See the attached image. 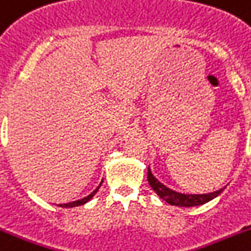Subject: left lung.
<instances>
[{
	"instance_id": "obj_1",
	"label": "left lung",
	"mask_w": 251,
	"mask_h": 251,
	"mask_svg": "<svg viewBox=\"0 0 251 251\" xmlns=\"http://www.w3.org/2000/svg\"><path fill=\"white\" fill-rule=\"evenodd\" d=\"M148 182L151 186V189L155 191V193L159 195V198H162L163 201H166L167 203L172 204V205H178V207H195V205H201V204L207 203V201H212L216 197H218L221 193L223 191V189L221 190H217L214 193L209 194H181L176 193V191L168 189L167 186L159 182L157 178L153 176L151 168L148 167Z\"/></svg>"
}]
</instances>
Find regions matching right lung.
<instances>
[{"label":"right lung","mask_w":251,"mask_h":251,"mask_svg":"<svg viewBox=\"0 0 251 251\" xmlns=\"http://www.w3.org/2000/svg\"><path fill=\"white\" fill-rule=\"evenodd\" d=\"M100 184H102V182H100ZM100 186L97 187L96 190L93 191V193H90L89 195H88V197H85V198H83V199H80V201H71V203H66V204H60V205H58V207H62V208H71V207H77V205H83V204H85L86 201H90V199H92V198L94 197V194L97 193V191H98V189H100Z\"/></svg>","instance_id":"right-lung-1"}]
</instances>
